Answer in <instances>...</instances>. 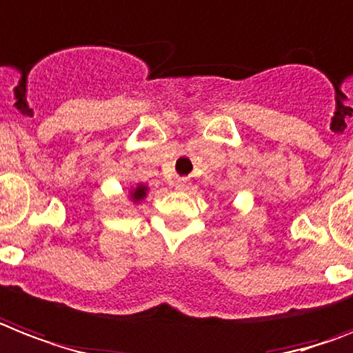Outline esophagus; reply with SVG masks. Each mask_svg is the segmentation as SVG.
<instances>
[{"label": "esophagus", "mask_w": 353, "mask_h": 353, "mask_svg": "<svg viewBox=\"0 0 353 353\" xmlns=\"http://www.w3.org/2000/svg\"><path fill=\"white\" fill-rule=\"evenodd\" d=\"M176 186L179 188V190H188L190 183H188V179H185V177H179V179L176 181Z\"/></svg>", "instance_id": "1"}]
</instances>
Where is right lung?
<instances>
[{"mask_svg":"<svg viewBox=\"0 0 353 353\" xmlns=\"http://www.w3.org/2000/svg\"><path fill=\"white\" fill-rule=\"evenodd\" d=\"M145 190H147V188H145V186H143V185L137 186L136 190L132 192V197H134L136 201H137V199H141V197H145Z\"/></svg>","mask_w":353,"mask_h":353,"instance_id":"1","label":"right lung"}]
</instances>
